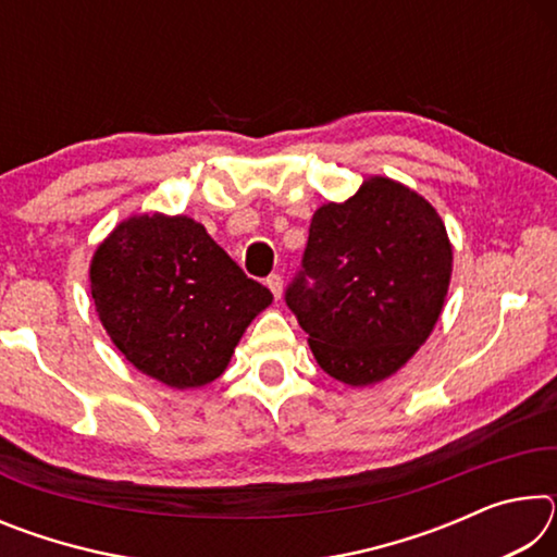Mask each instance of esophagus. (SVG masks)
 I'll return each instance as SVG.
<instances>
[{
    "instance_id": "obj_1",
    "label": "esophagus",
    "mask_w": 557,
    "mask_h": 557,
    "mask_svg": "<svg viewBox=\"0 0 557 557\" xmlns=\"http://www.w3.org/2000/svg\"><path fill=\"white\" fill-rule=\"evenodd\" d=\"M265 282H268V287H270L272 295H275V299H280L282 297V277L280 275H270Z\"/></svg>"
}]
</instances>
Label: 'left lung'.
Listing matches in <instances>:
<instances>
[{"instance_id":"1","label":"left lung","mask_w":557,"mask_h":557,"mask_svg":"<svg viewBox=\"0 0 557 557\" xmlns=\"http://www.w3.org/2000/svg\"><path fill=\"white\" fill-rule=\"evenodd\" d=\"M451 243L425 196L369 176L354 196L319 206L287 305L317 363L351 388L398 373L445 307Z\"/></svg>"}]
</instances>
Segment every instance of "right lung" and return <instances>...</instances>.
Instances as JSON below:
<instances>
[{
    "label": "right lung",
    "mask_w": 557,
    "mask_h": 557,
    "mask_svg": "<svg viewBox=\"0 0 557 557\" xmlns=\"http://www.w3.org/2000/svg\"><path fill=\"white\" fill-rule=\"evenodd\" d=\"M90 295L110 342L169 388H201L228 369L272 295L235 265L199 221L139 213L90 260Z\"/></svg>",
    "instance_id": "add662e5"
}]
</instances>
